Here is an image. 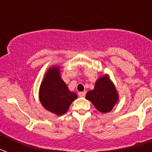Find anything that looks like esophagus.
Segmentation results:
<instances>
[{"instance_id": "obj_1", "label": "esophagus", "mask_w": 152, "mask_h": 152, "mask_svg": "<svg viewBox=\"0 0 152 152\" xmlns=\"http://www.w3.org/2000/svg\"><path fill=\"white\" fill-rule=\"evenodd\" d=\"M78 95L79 96H80V97H84L86 95V92L85 91H84V92H79Z\"/></svg>"}]
</instances>
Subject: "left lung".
<instances>
[{"mask_svg":"<svg viewBox=\"0 0 152 152\" xmlns=\"http://www.w3.org/2000/svg\"><path fill=\"white\" fill-rule=\"evenodd\" d=\"M86 99L103 113L111 111L119 100V95L113 83L107 75H103L95 83L94 89L88 91Z\"/></svg>","mask_w":152,"mask_h":152,"instance_id":"obj_1","label":"left lung"}]
</instances>
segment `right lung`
Listing matches in <instances>:
<instances>
[{
	"mask_svg": "<svg viewBox=\"0 0 152 152\" xmlns=\"http://www.w3.org/2000/svg\"><path fill=\"white\" fill-rule=\"evenodd\" d=\"M39 100L47 110L57 116L68 111L72 102L77 98L75 93L70 91L60 76L58 66H52L45 73L39 88Z\"/></svg>",
	"mask_w": 152,
	"mask_h": 152,
	"instance_id": "1",
	"label": "right lung"
}]
</instances>
